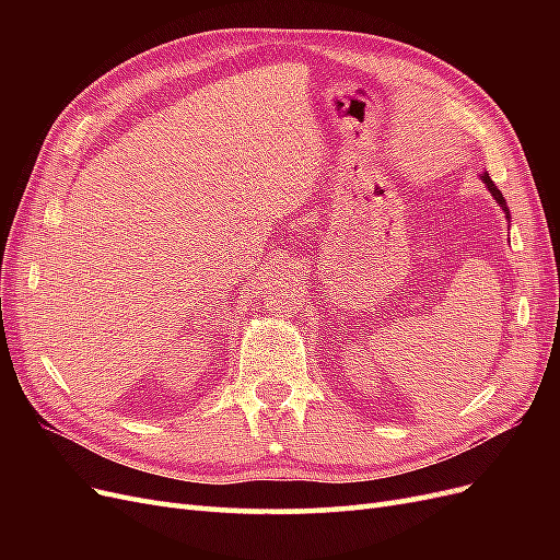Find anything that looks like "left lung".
<instances>
[{"instance_id": "left-lung-1", "label": "left lung", "mask_w": 560, "mask_h": 560, "mask_svg": "<svg viewBox=\"0 0 560 560\" xmlns=\"http://www.w3.org/2000/svg\"><path fill=\"white\" fill-rule=\"evenodd\" d=\"M481 179H483V184H486V186H488V191H490V194H493V198H495V200H498V206H500V208H502V210H504V214H506V219H512V217H510V208H506V202H504V196H502V194H500V189H498V186H495V184H493V179H490V177H488V175H481Z\"/></svg>"}]
</instances>
